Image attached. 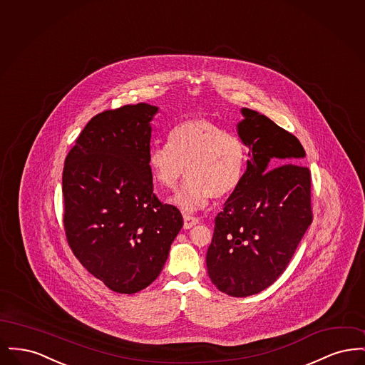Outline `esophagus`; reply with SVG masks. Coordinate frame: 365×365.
I'll return each instance as SVG.
<instances>
[{
    "label": "esophagus",
    "mask_w": 365,
    "mask_h": 365,
    "mask_svg": "<svg viewBox=\"0 0 365 365\" xmlns=\"http://www.w3.org/2000/svg\"><path fill=\"white\" fill-rule=\"evenodd\" d=\"M198 217H192L190 215H185L183 216V228L185 230H189L192 226H195V225H198Z\"/></svg>",
    "instance_id": "esophagus-1"
}]
</instances>
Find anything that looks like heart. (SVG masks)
<instances>
[{"instance_id": "1", "label": "heart", "mask_w": 365, "mask_h": 365, "mask_svg": "<svg viewBox=\"0 0 365 365\" xmlns=\"http://www.w3.org/2000/svg\"><path fill=\"white\" fill-rule=\"evenodd\" d=\"M148 163L155 180L165 189H175L187 167L189 178L170 202L190 213L204 208L212 197L225 198L238 189L245 148L217 124L194 118L175 125L170 142L155 145Z\"/></svg>"}]
</instances>
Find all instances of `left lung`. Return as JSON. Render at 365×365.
<instances>
[{
  "instance_id": "left-lung-1",
  "label": "left lung",
  "mask_w": 365,
  "mask_h": 365,
  "mask_svg": "<svg viewBox=\"0 0 365 365\" xmlns=\"http://www.w3.org/2000/svg\"><path fill=\"white\" fill-rule=\"evenodd\" d=\"M237 133L249 149L246 170L216 216L207 268L231 297L257 294L284 272L312 223L311 173L293 134L243 108Z\"/></svg>"
}]
</instances>
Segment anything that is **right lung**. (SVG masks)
<instances>
[{
	"label": "right lung",
	"mask_w": 365,
	"mask_h": 365,
	"mask_svg": "<svg viewBox=\"0 0 365 365\" xmlns=\"http://www.w3.org/2000/svg\"><path fill=\"white\" fill-rule=\"evenodd\" d=\"M158 106L140 103L94 116L76 139L63 171L64 227L87 271L120 294L160 275L183 226L158 201L149 168L152 120Z\"/></svg>",
	"instance_id": "add662e5"
}]
</instances>
